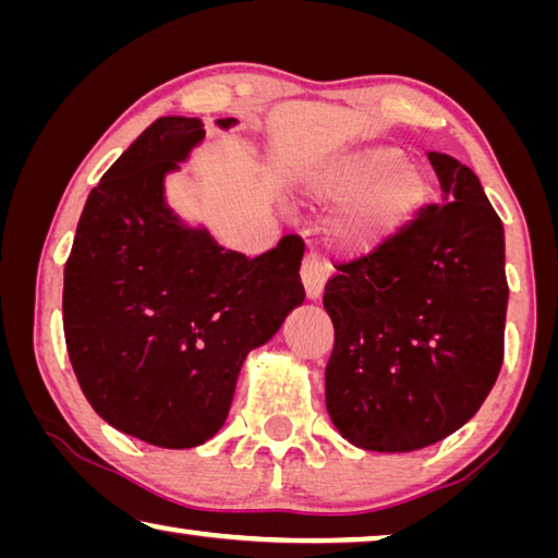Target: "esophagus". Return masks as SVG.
<instances>
[{"label":"esophagus","instance_id":"34e87169","mask_svg":"<svg viewBox=\"0 0 558 558\" xmlns=\"http://www.w3.org/2000/svg\"><path fill=\"white\" fill-rule=\"evenodd\" d=\"M300 276H303V286H305V293L311 300H317L323 295V288H325V280L330 276V268H327V263L320 258V255L311 253L307 258L303 260V268H300Z\"/></svg>","mask_w":558,"mask_h":558}]
</instances>
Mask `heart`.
<instances>
[{
    "label": "heart",
    "instance_id": "b5f03b06",
    "mask_svg": "<svg viewBox=\"0 0 558 558\" xmlns=\"http://www.w3.org/2000/svg\"><path fill=\"white\" fill-rule=\"evenodd\" d=\"M311 191L320 201L350 203L335 235L350 251H369L417 214L429 196V179L407 163L400 148L367 146L317 173Z\"/></svg>",
    "mask_w": 558,
    "mask_h": 558
}]
</instances>
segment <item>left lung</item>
<instances>
[{
    "instance_id": "8db88e82",
    "label": "left lung",
    "mask_w": 558,
    "mask_h": 558,
    "mask_svg": "<svg viewBox=\"0 0 558 558\" xmlns=\"http://www.w3.org/2000/svg\"><path fill=\"white\" fill-rule=\"evenodd\" d=\"M441 203L355 260L335 263L327 412L373 452H412L480 410L504 362V228L472 168L429 154Z\"/></svg>"
}]
</instances>
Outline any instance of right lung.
Here are the masks:
<instances>
[{
	"mask_svg": "<svg viewBox=\"0 0 558 558\" xmlns=\"http://www.w3.org/2000/svg\"><path fill=\"white\" fill-rule=\"evenodd\" d=\"M203 136L201 119H156L88 193L64 268V338L88 404L166 449L223 427L245 355L305 300L300 235L245 258L166 208V171Z\"/></svg>",
	"mask_w": 558,
	"mask_h": 558,
	"instance_id": "right-lung-1",
	"label": "right lung"
}]
</instances>
